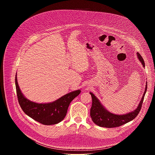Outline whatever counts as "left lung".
<instances>
[{
    "instance_id": "obj_1",
    "label": "left lung",
    "mask_w": 155,
    "mask_h": 155,
    "mask_svg": "<svg viewBox=\"0 0 155 155\" xmlns=\"http://www.w3.org/2000/svg\"><path fill=\"white\" fill-rule=\"evenodd\" d=\"M137 54L139 59L142 62L143 67H145V62L142 57L138 52ZM147 90V83H146V87L143 95L137 108L134 112L122 115H115L108 112L101 105L96 97L92 93H90L92 98V106L90 110V115L93 121L99 126L112 128L119 127L132 121L138 115L140 111Z\"/></svg>"
}]
</instances>
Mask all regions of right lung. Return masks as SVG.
Wrapping results in <instances>:
<instances>
[{
	"label": "right lung",
	"mask_w": 155,
	"mask_h": 155,
	"mask_svg": "<svg viewBox=\"0 0 155 155\" xmlns=\"http://www.w3.org/2000/svg\"><path fill=\"white\" fill-rule=\"evenodd\" d=\"M15 84L18 102L23 112L34 120L45 125L55 124L61 122L67 114L72 101L79 95L81 91L68 93L56 101L48 104H38L27 99L22 94L15 77Z\"/></svg>",
	"instance_id": "right-lung-1"
}]
</instances>
